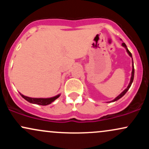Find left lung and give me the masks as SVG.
Returning a JSON list of instances; mask_svg holds the SVG:
<instances>
[{
    "label": "left lung",
    "instance_id": "8db88e82",
    "mask_svg": "<svg viewBox=\"0 0 149 149\" xmlns=\"http://www.w3.org/2000/svg\"><path fill=\"white\" fill-rule=\"evenodd\" d=\"M122 45L124 47H125V49H126V50H127V53H128V54H129V55L131 57H132V54H131V52H130V51H129V49H127V46H126L125 43V42H123V43H122ZM134 64H133V60H132V76H131L130 82V83H129V85H128L127 88H126L125 90L124 91L122 92V93H121V94H120V95H119L117 97H116V98H115V99H114L113 100L111 101V102H116V101L118 100L119 99H120L121 97H123L124 95H125V93H126V92H127V90H129L130 88V86H131L132 83V82H133V80H134Z\"/></svg>",
    "mask_w": 149,
    "mask_h": 149
}]
</instances>
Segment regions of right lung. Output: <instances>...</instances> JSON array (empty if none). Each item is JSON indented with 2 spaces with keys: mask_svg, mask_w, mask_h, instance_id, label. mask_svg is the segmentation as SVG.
<instances>
[{
  "mask_svg": "<svg viewBox=\"0 0 149 149\" xmlns=\"http://www.w3.org/2000/svg\"><path fill=\"white\" fill-rule=\"evenodd\" d=\"M21 96L23 97L24 100H26L27 102H30V103L32 104H38V105H42V106H46L48 105V104H51L52 102H54V100H57V99L60 96V95H58L57 96L50 97V98H32V97H29L26 96H24V95H22L20 93Z\"/></svg>",
  "mask_w": 149,
  "mask_h": 149,
  "instance_id": "1",
  "label": "right lung"
}]
</instances>
